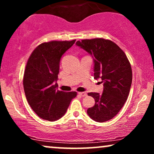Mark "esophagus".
<instances>
[{"label": "esophagus", "instance_id": "esophagus-1", "mask_svg": "<svg viewBox=\"0 0 154 154\" xmlns=\"http://www.w3.org/2000/svg\"><path fill=\"white\" fill-rule=\"evenodd\" d=\"M79 94L81 95V97H85L87 95V94H86V92H79Z\"/></svg>", "mask_w": 154, "mask_h": 154}]
</instances>
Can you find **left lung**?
Masks as SVG:
<instances>
[{"instance_id": "1", "label": "left lung", "mask_w": 154, "mask_h": 154, "mask_svg": "<svg viewBox=\"0 0 154 154\" xmlns=\"http://www.w3.org/2000/svg\"><path fill=\"white\" fill-rule=\"evenodd\" d=\"M76 45L94 59V79L104 83L102 94L89 92L95 101L87 113L99 123L113 119L123 106L131 87L132 73L130 63L123 50L110 40L104 38L78 41Z\"/></svg>"}]
</instances>
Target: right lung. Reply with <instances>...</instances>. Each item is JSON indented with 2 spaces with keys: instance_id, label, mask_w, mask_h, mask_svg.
Wrapping results in <instances>:
<instances>
[{
  "instance_id": "obj_1",
  "label": "right lung",
  "mask_w": 154,
  "mask_h": 154,
  "mask_svg": "<svg viewBox=\"0 0 154 154\" xmlns=\"http://www.w3.org/2000/svg\"><path fill=\"white\" fill-rule=\"evenodd\" d=\"M75 40L52 41L35 48L27 61L23 85L27 102L40 118L54 121L65 114L76 92L56 89L60 62L62 54Z\"/></svg>"
}]
</instances>
